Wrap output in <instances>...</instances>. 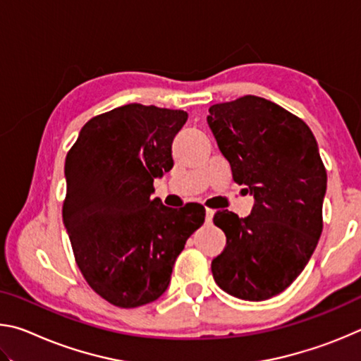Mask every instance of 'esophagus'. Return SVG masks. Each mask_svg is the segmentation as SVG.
<instances>
[{
	"label": "esophagus",
	"mask_w": 361,
	"mask_h": 361,
	"mask_svg": "<svg viewBox=\"0 0 361 361\" xmlns=\"http://www.w3.org/2000/svg\"><path fill=\"white\" fill-rule=\"evenodd\" d=\"M213 215H215V210H212V209H207L205 210V221H207V224L212 223Z\"/></svg>",
	"instance_id": "obj_1"
}]
</instances>
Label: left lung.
Masks as SVG:
<instances>
[{"instance_id":"1","label":"left lung","mask_w":361,"mask_h":361,"mask_svg":"<svg viewBox=\"0 0 361 361\" xmlns=\"http://www.w3.org/2000/svg\"><path fill=\"white\" fill-rule=\"evenodd\" d=\"M207 122L232 178L253 195L252 213L216 212L226 247L212 261L221 290L266 301L304 271L322 234L326 170L307 124L255 95L218 103Z\"/></svg>"}]
</instances>
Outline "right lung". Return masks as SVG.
<instances>
[{"label":"right lung","instance_id":"obj_1","mask_svg":"<svg viewBox=\"0 0 361 361\" xmlns=\"http://www.w3.org/2000/svg\"><path fill=\"white\" fill-rule=\"evenodd\" d=\"M181 109L130 103L85 124L65 161L63 224L84 279L118 307L156 301L205 209H170L151 199L152 183L173 167Z\"/></svg>","mask_w":361,"mask_h":361}]
</instances>
